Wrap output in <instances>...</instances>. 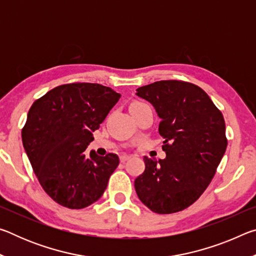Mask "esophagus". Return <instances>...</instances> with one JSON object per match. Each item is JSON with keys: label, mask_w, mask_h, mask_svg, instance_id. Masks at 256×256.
<instances>
[{"label": "esophagus", "mask_w": 256, "mask_h": 256, "mask_svg": "<svg viewBox=\"0 0 256 256\" xmlns=\"http://www.w3.org/2000/svg\"><path fill=\"white\" fill-rule=\"evenodd\" d=\"M130 158H131V157H130V156L123 154V156H120V162H126V160L130 159Z\"/></svg>", "instance_id": "esophagus-1"}]
</instances>
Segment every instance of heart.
I'll use <instances>...</instances> for the list:
<instances>
[{"label": "heart", "mask_w": 256, "mask_h": 256, "mask_svg": "<svg viewBox=\"0 0 256 256\" xmlns=\"http://www.w3.org/2000/svg\"><path fill=\"white\" fill-rule=\"evenodd\" d=\"M140 104H141V102H134V104H132V106H133V105H140Z\"/></svg>", "instance_id": "heart-1"}]
</instances>
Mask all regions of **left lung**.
Here are the masks:
<instances>
[{"label": "left lung", "mask_w": 256, "mask_h": 256, "mask_svg": "<svg viewBox=\"0 0 256 256\" xmlns=\"http://www.w3.org/2000/svg\"><path fill=\"white\" fill-rule=\"evenodd\" d=\"M154 107L166 158L144 157L146 170L134 180L141 202L160 214L193 204L214 176L227 148L226 125L218 108L196 84L158 81L136 89Z\"/></svg>", "instance_id": "8db88e82"}]
</instances>
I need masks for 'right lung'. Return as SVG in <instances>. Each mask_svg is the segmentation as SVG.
<instances>
[{"label":"right lung","mask_w":256,"mask_h":256,"mask_svg":"<svg viewBox=\"0 0 256 256\" xmlns=\"http://www.w3.org/2000/svg\"><path fill=\"white\" fill-rule=\"evenodd\" d=\"M120 94L97 84L58 86L30 107L22 144L45 192L58 204L82 209L102 198L118 166V154L105 157L86 149Z\"/></svg>","instance_id":"add662e5"}]
</instances>
